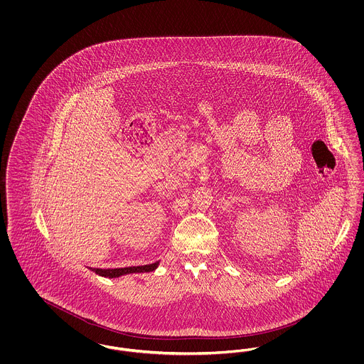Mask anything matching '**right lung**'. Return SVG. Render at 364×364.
I'll return each mask as SVG.
<instances>
[{"label": "right lung", "mask_w": 364, "mask_h": 364, "mask_svg": "<svg viewBox=\"0 0 364 364\" xmlns=\"http://www.w3.org/2000/svg\"><path fill=\"white\" fill-rule=\"evenodd\" d=\"M158 263H151L146 266H134V267H122V269H91L95 274H100L102 277L117 278L131 274V273H147V272H154L158 267Z\"/></svg>", "instance_id": "right-lung-1"}]
</instances>
